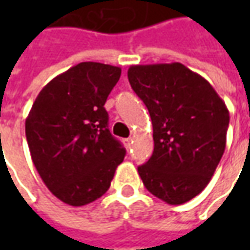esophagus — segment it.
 I'll return each instance as SVG.
<instances>
[{"instance_id":"obj_1","label":"esophagus","mask_w":250,"mask_h":250,"mask_svg":"<svg viewBox=\"0 0 250 250\" xmlns=\"http://www.w3.org/2000/svg\"><path fill=\"white\" fill-rule=\"evenodd\" d=\"M124 143H125V146H126V147H129L130 145H132V138H128V139H125V140H124Z\"/></svg>"}]
</instances>
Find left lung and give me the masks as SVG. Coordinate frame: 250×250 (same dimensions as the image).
I'll return each mask as SVG.
<instances>
[{
  "mask_svg": "<svg viewBox=\"0 0 250 250\" xmlns=\"http://www.w3.org/2000/svg\"><path fill=\"white\" fill-rule=\"evenodd\" d=\"M128 79L153 124V154L138 167L143 185L168 205L187 203L207 187L224 154L226 103L179 62L132 65Z\"/></svg>",
  "mask_w": 250,
  "mask_h": 250,
  "instance_id": "1",
  "label": "left lung"
}]
</instances>
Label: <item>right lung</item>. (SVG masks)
<instances>
[{"mask_svg": "<svg viewBox=\"0 0 250 250\" xmlns=\"http://www.w3.org/2000/svg\"><path fill=\"white\" fill-rule=\"evenodd\" d=\"M120 76L118 66L78 63L44 86L26 118L34 167L54 196L69 206L103 196L125 157L104 108Z\"/></svg>", "mask_w": 250, "mask_h": 250, "instance_id": "right-lung-1", "label": "right lung"}]
</instances>
